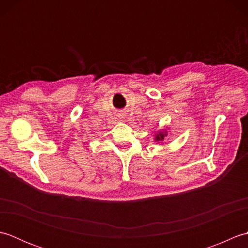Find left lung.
Listing matches in <instances>:
<instances>
[{
  "instance_id": "8db88e82",
  "label": "left lung",
  "mask_w": 248,
  "mask_h": 248,
  "mask_svg": "<svg viewBox=\"0 0 248 248\" xmlns=\"http://www.w3.org/2000/svg\"><path fill=\"white\" fill-rule=\"evenodd\" d=\"M167 134H168L167 129L157 130V132H155V139L154 140H155V141H157V143H162V141L165 140Z\"/></svg>"
}]
</instances>
